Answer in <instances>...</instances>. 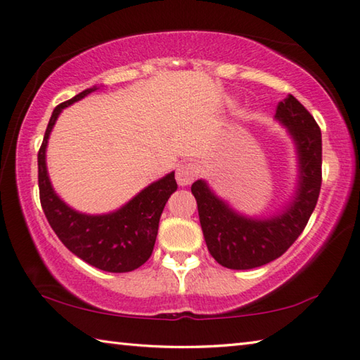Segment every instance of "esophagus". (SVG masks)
Segmentation results:
<instances>
[{"label": "esophagus", "mask_w": 360, "mask_h": 360, "mask_svg": "<svg viewBox=\"0 0 360 360\" xmlns=\"http://www.w3.org/2000/svg\"><path fill=\"white\" fill-rule=\"evenodd\" d=\"M195 178H197V168L192 163H182L176 169V181H178L181 187L188 186L191 182H193Z\"/></svg>", "instance_id": "34e87169"}]
</instances>
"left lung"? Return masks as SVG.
Masks as SVG:
<instances>
[{
  "label": "left lung",
  "mask_w": 360,
  "mask_h": 360,
  "mask_svg": "<svg viewBox=\"0 0 360 360\" xmlns=\"http://www.w3.org/2000/svg\"><path fill=\"white\" fill-rule=\"evenodd\" d=\"M275 119L285 127L297 152L298 176L292 198L270 217H249L219 198L203 179L192 184L210 254L231 270H251L288 251L307 227L322 182V138L311 114L295 96L278 103Z\"/></svg>",
  "instance_id": "8db88e82"
}]
</instances>
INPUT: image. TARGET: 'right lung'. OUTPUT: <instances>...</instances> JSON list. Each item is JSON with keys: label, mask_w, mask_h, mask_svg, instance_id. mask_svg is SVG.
<instances>
[{"label": "right lung", "mask_w": 360, "mask_h": 360, "mask_svg": "<svg viewBox=\"0 0 360 360\" xmlns=\"http://www.w3.org/2000/svg\"><path fill=\"white\" fill-rule=\"evenodd\" d=\"M98 89L94 85L92 89L84 90L75 98L53 109L38 152L39 198L52 230L72 254L103 271L127 273L136 270L150 257L157 238L158 221L169 195L178 188V184L174 172L168 173L143 188L129 203L108 214L79 212L58 197L47 173L46 149L49 136L65 108Z\"/></svg>", "instance_id": "add662e5"}]
</instances>
